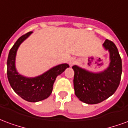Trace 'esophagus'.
Returning a JSON list of instances; mask_svg holds the SVG:
<instances>
[{
    "label": "esophagus",
    "mask_w": 128,
    "mask_h": 128,
    "mask_svg": "<svg viewBox=\"0 0 128 128\" xmlns=\"http://www.w3.org/2000/svg\"><path fill=\"white\" fill-rule=\"evenodd\" d=\"M75 59H74V58H71L69 60V62H68V63H69V65L70 66H72V64H75Z\"/></svg>",
    "instance_id": "esophagus-1"
}]
</instances>
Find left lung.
Segmentation results:
<instances>
[{"mask_svg":"<svg viewBox=\"0 0 128 128\" xmlns=\"http://www.w3.org/2000/svg\"><path fill=\"white\" fill-rule=\"evenodd\" d=\"M103 46L110 53V64L104 71L90 72L74 65L73 85L75 95L88 104H96L112 95L120 84L122 62L116 45L106 40Z\"/></svg>","mask_w":128,"mask_h":128,"instance_id":"8db88e82","label":"left lung"}]
</instances>
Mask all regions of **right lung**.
<instances>
[{
	"label": "right lung",
	"mask_w": 128,
	"mask_h": 128,
	"mask_svg": "<svg viewBox=\"0 0 128 128\" xmlns=\"http://www.w3.org/2000/svg\"><path fill=\"white\" fill-rule=\"evenodd\" d=\"M33 32L20 37L10 49L7 62V78L13 90L21 98L29 102H38L46 99L52 92L56 78L69 67L68 64H59L35 78H26L19 74L16 68V56L19 46Z\"/></svg>",
	"instance_id": "obj_1"
}]
</instances>
